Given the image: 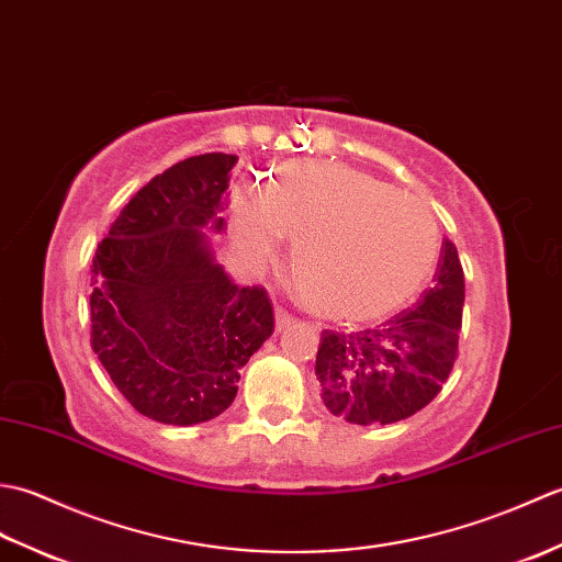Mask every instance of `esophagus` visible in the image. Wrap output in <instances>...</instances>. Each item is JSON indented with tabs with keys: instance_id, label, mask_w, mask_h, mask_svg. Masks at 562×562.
<instances>
[{
	"instance_id": "1",
	"label": "esophagus",
	"mask_w": 562,
	"mask_h": 562,
	"mask_svg": "<svg viewBox=\"0 0 562 562\" xmlns=\"http://www.w3.org/2000/svg\"><path fill=\"white\" fill-rule=\"evenodd\" d=\"M292 316L284 312V308H274V330H284V328H290V324H292Z\"/></svg>"
}]
</instances>
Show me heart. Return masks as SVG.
I'll list each match as a JSON object with an SVG mask.
<instances>
[{
    "instance_id": "1",
    "label": "heart",
    "mask_w": 562,
    "mask_h": 562,
    "mask_svg": "<svg viewBox=\"0 0 562 562\" xmlns=\"http://www.w3.org/2000/svg\"><path fill=\"white\" fill-rule=\"evenodd\" d=\"M232 244L248 268L292 244L306 304L336 321L396 312L427 284L439 258V224L425 202L345 164L290 161L262 195H232Z\"/></svg>"
}]
</instances>
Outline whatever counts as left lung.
<instances>
[{
	"instance_id": "left-lung-1",
	"label": "left lung",
	"mask_w": 562,
	"mask_h": 562,
	"mask_svg": "<svg viewBox=\"0 0 562 562\" xmlns=\"http://www.w3.org/2000/svg\"><path fill=\"white\" fill-rule=\"evenodd\" d=\"M463 270L441 244L435 288L384 324L357 333H321L316 379L326 408L352 425H389L423 411L457 360Z\"/></svg>"
}]
</instances>
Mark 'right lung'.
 <instances>
[{"mask_svg":"<svg viewBox=\"0 0 562 562\" xmlns=\"http://www.w3.org/2000/svg\"><path fill=\"white\" fill-rule=\"evenodd\" d=\"M236 157L173 164L137 190L91 268V348L117 391L164 425L224 413L250 355L272 336L260 288H238L214 258Z\"/></svg>","mask_w":562,"mask_h":562,"instance_id":"right-lung-1","label":"right lung"}]
</instances>
